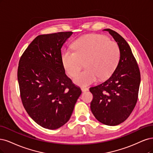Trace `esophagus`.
<instances>
[{
    "label": "esophagus",
    "mask_w": 153,
    "mask_h": 153,
    "mask_svg": "<svg viewBox=\"0 0 153 153\" xmlns=\"http://www.w3.org/2000/svg\"><path fill=\"white\" fill-rule=\"evenodd\" d=\"M88 90H89V89H88V88H84V87L81 88V91L82 92H85V91H88Z\"/></svg>",
    "instance_id": "34e87169"
}]
</instances>
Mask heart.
I'll return each mask as SVG.
<instances>
[{
    "label": "heart",
    "instance_id": "heart-1",
    "mask_svg": "<svg viewBox=\"0 0 153 153\" xmlns=\"http://www.w3.org/2000/svg\"><path fill=\"white\" fill-rule=\"evenodd\" d=\"M73 50L62 53L61 60L66 72L75 76L83 66L86 69L74 79L76 85L86 86L98 78L103 80L114 72L120 58V47L116 42L100 34H87L72 43Z\"/></svg>",
    "mask_w": 153,
    "mask_h": 153
}]
</instances>
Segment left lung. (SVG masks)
<instances>
[{"label": "left lung", "mask_w": 153, "mask_h": 153, "mask_svg": "<svg viewBox=\"0 0 153 153\" xmlns=\"http://www.w3.org/2000/svg\"><path fill=\"white\" fill-rule=\"evenodd\" d=\"M117 43L120 58L112 75L107 81L90 88L93 98L91 111L103 124L116 126L129 117L136 105L140 72L128 44L116 32L107 28Z\"/></svg>", "instance_id": "1"}]
</instances>
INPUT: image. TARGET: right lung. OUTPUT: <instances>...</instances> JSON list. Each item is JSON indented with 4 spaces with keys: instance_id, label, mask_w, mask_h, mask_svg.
Segmentation results:
<instances>
[{
    "instance_id": "add662e5",
    "label": "right lung",
    "mask_w": 153,
    "mask_h": 153,
    "mask_svg": "<svg viewBox=\"0 0 153 153\" xmlns=\"http://www.w3.org/2000/svg\"><path fill=\"white\" fill-rule=\"evenodd\" d=\"M72 32L36 37L23 52L18 68L23 105L44 128L55 130L69 120L81 90L65 74L61 48Z\"/></svg>"
}]
</instances>
